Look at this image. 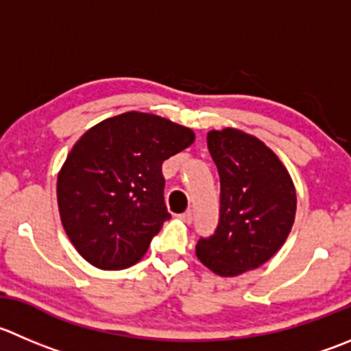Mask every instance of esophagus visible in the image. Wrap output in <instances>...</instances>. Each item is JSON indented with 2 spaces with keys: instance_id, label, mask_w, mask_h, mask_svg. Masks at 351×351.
<instances>
[{
  "instance_id": "34e87169",
  "label": "esophagus",
  "mask_w": 351,
  "mask_h": 351,
  "mask_svg": "<svg viewBox=\"0 0 351 351\" xmlns=\"http://www.w3.org/2000/svg\"><path fill=\"white\" fill-rule=\"evenodd\" d=\"M180 219H182L183 223H186V224L192 223V221H193V214H192V210H186V213L180 214Z\"/></svg>"
}]
</instances>
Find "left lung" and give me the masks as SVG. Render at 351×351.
I'll return each instance as SVG.
<instances>
[{
    "label": "left lung",
    "instance_id": "8db88e82",
    "mask_svg": "<svg viewBox=\"0 0 351 351\" xmlns=\"http://www.w3.org/2000/svg\"><path fill=\"white\" fill-rule=\"evenodd\" d=\"M219 173V221L195 245L219 276H238L269 261L287 241L297 210L290 173L264 142L237 128L207 134Z\"/></svg>",
    "mask_w": 351,
    "mask_h": 351
}]
</instances>
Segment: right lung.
<instances>
[{
  "label": "right lung",
  "instance_id": "right-lung-1",
  "mask_svg": "<svg viewBox=\"0 0 351 351\" xmlns=\"http://www.w3.org/2000/svg\"><path fill=\"white\" fill-rule=\"evenodd\" d=\"M193 138L190 128L138 111L108 118L78 138L56 193L64 231L85 261L117 271L144 257L171 217L161 165Z\"/></svg>",
  "mask_w": 351,
  "mask_h": 351
}]
</instances>
